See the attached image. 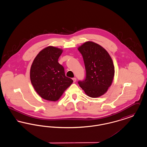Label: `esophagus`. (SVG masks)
Segmentation results:
<instances>
[{
  "mask_svg": "<svg viewBox=\"0 0 147 147\" xmlns=\"http://www.w3.org/2000/svg\"><path fill=\"white\" fill-rule=\"evenodd\" d=\"M73 82H74V83L77 81V79H76V78H73Z\"/></svg>",
  "mask_w": 147,
  "mask_h": 147,
  "instance_id": "34e87169",
  "label": "esophagus"
}]
</instances>
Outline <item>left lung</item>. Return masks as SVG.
<instances>
[{
    "mask_svg": "<svg viewBox=\"0 0 147 147\" xmlns=\"http://www.w3.org/2000/svg\"><path fill=\"white\" fill-rule=\"evenodd\" d=\"M83 56L86 77L78 84L91 98L104 95L112 84L115 67L109 53L95 42H85L78 48Z\"/></svg>",
    "mask_w": 147,
    "mask_h": 147,
    "instance_id": "obj_1",
    "label": "left lung"
}]
</instances>
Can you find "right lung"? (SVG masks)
<instances>
[{
  "label": "right lung",
  "instance_id": "right-lung-1",
  "mask_svg": "<svg viewBox=\"0 0 147 147\" xmlns=\"http://www.w3.org/2000/svg\"><path fill=\"white\" fill-rule=\"evenodd\" d=\"M62 49L49 46L35 57L30 69V80L35 91L41 98L56 101L73 80L65 75L63 66L58 63Z\"/></svg>",
  "mask_w": 147,
  "mask_h": 147
}]
</instances>
